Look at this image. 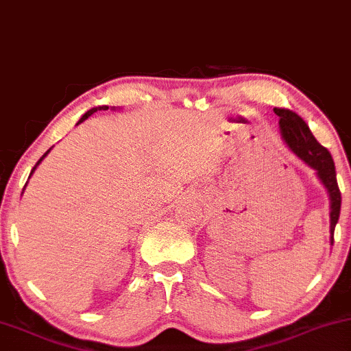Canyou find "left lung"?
Listing matches in <instances>:
<instances>
[{
	"mask_svg": "<svg viewBox=\"0 0 351 351\" xmlns=\"http://www.w3.org/2000/svg\"><path fill=\"white\" fill-rule=\"evenodd\" d=\"M273 111L276 116H280V132L282 141L304 163L309 165L317 175L320 183L327 189L328 199H330V243H333V230H335L340 217L341 193L339 183H337L335 163H333L330 152L315 141L309 125L296 112L285 108H274Z\"/></svg>",
	"mask_w": 351,
	"mask_h": 351,
	"instance_id": "left-lung-1",
	"label": "left lung"
}]
</instances>
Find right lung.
Instances as JSON below:
<instances>
[{"label":"right lung","instance_id":"obj_1","mask_svg":"<svg viewBox=\"0 0 351 351\" xmlns=\"http://www.w3.org/2000/svg\"><path fill=\"white\" fill-rule=\"evenodd\" d=\"M108 109H109V106H98V108H93V109H90V111H88V112H84V114H83V117H82V119H80V121H78V124H82V122H83L84 119H88V117H90V116H91V114H95L96 111H108ZM112 109H114V108H112ZM50 150H52V149H49L47 152H45V154H44V155H42V157H40V160H39V162H37V163H36V167H34V168H32L31 175H32V173H34V170H36V168H37V167H39V163L42 162V160H44L45 157H47V154H49V152H50ZM31 175H29V178H31ZM26 184H27V183H26ZM24 188H26V186H24ZM23 191H24V189H23Z\"/></svg>","mask_w":351,"mask_h":351}]
</instances>
